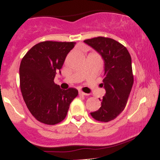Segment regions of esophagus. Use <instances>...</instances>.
Masks as SVG:
<instances>
[{"label":"esophagus","mask_w":160,"mask_h":160,"mask_svg":"<svg viewBox=\"0 0 160 160\" xmlns=\"http://www.w3.org/2000/svg\"><path fill=\"white\" fill-rule=\"evenodd\" d=\"M78 93H79V95H82V96H88V93H84V92H82V91H79V92H78Z\"/></svg>","instance_id":"34e87169"}]
</instances>
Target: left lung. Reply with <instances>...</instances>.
<instances>
[{
	"instance_id": "left-lung-1",
	"label": "left lung",
	"mask_w": 160,
	"mask_h": 160,
	"mask_svg": "<svg viewBox=\"0 0 160 160\" xmlns=\"http://www.w3.org/2000/svg\"><path fill=\"white\" fill-rule=\"evenodd\" d=\"M84 42L97 51L104 61V78L101 85L106 90V94L99 99L100 108L91 114L97 121H112L125 108L132 90L131 56L125 46L113 39L98 37Z\"/></svg>"
}]
</instances>
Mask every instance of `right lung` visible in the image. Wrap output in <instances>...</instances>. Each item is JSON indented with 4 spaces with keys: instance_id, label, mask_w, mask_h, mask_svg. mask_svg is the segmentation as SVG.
Listing matches in <instances>:
<instances>
[{
    "instance_id": "add662e5",
    "label": "right lung",
    "mask_w": 160,
    "mask_h": 160,
    "mask_svg": "<svg viewBox=\"0 0 160 160\" xmlns=\"http://www.w3.org/2000/svg\"><path fill=\"white\" fill-rule=\"evenodd\" d=\"M76 42L45 41L33 46L21 61L20 88L26 106L37 121L48 125L66 118L78 96L76 88L63 90L54 82Z\"/></svg>"
}]
</instances>
